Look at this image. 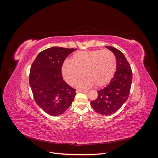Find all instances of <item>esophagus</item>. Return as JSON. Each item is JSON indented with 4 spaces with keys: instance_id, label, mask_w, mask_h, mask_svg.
I'll return each mask as SVG.
<instances>
[{
    "instance_id": "esophagus-1",
    "label": "esophagus",
    "mask_w": 158,
    "mask_h": 158,
    "mask_svg": "<svg viewBox=\"0 0 158 158\" xmlns=\"http://www.w3.org/2000/svg\"><path fill=\"white\" fill-rule=\"evenodd\" d=\"M76 93H79V92H84V93H88V90H84V89H76Z\"/></svg>"
}]
</instances>
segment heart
<instances>
[{
	"instance_id": "b5f03b06",
	"label": "heart",
	"mask_w": 158,
	"mask_h": 158,
	"mask_svg": "<svg viewBox=\"0 0 158 158\" xmlns=\"http://www.w3.org/2000/svg\"><path fill=\"white\" fill-rule=\"evenodd\" d=\"M116 68V57L111 51L95 50L75 52L71 61L63 62L61 72L64 80L70 85H73L82 73L84 76L76 82V86L86 88L95 84L101 88L111 81Z\"/></svg>"
}]
</instances>
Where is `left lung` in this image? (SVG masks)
Here are the masks:
<instances>
[{"mask_svg": "<svg viewBox=\"0 0 158 158\" xmlns=\"http://www.w3.org/2000/svg\"><path fill=\"white\" fill-rule=\"evenodd\" d=\"M113 52L117 60L116 72L111 82L98 91L97 99L90 103L92 108L102 115L116 113L128 98L132 80L131 66L121 51L113 47L106 46Z\"/></svg>", "mask_w": 158, "mask_h": 158, "instance_id": "8db88e82", "label": "left lung"}]
</instances>
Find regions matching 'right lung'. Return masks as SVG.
Masks as SVG:
<instances>
[{"label": "right lung", "instance_id": "add662e5", "mask_svg": "<svg viewBox=\"0 0 158 158\" xmlns=\"http://www.w3.org/2000/svg\"><path fill=\"white\" fill-rule=\"evenodd\" d=\"M77 49L52 47L40 52L31 66L30 85L38 106L51 116H58L74 101L76 89L63 80L61 67Z\"/></svg>", "mask_w": 158, "mask_h": 158}]
</instances>
